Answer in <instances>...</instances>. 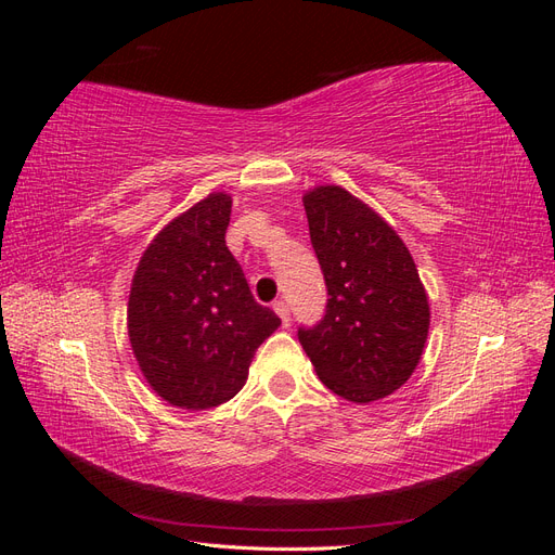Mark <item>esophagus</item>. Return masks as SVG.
Listing matches in <instances>:
<instances>
[{"label":"esophagus","instance_id":"1","mask_svg":"<svg viewBox=\"0 0 555 555\" xmlns=\"http://www.w3.org/2000/svg\"><path fill=\"white\" fill-rule=\"evenodd\" d=\"M273 310L278 312V317L282 319V326H289V306L284 304V300H275Z\"/></svg>","mask_w":555,"mask_h":555}]
</instances>
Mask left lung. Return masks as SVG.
I'll return each instance as SVG.
<instances>
[{
    "mask_svg": "<svg viewBox=\"0 0 555 555\" xmlns=\"http://www.w3.org/2000/svg\"><path fill=\"white\" fill-rule=\"evenodd\" d=\"M326 312L298 340L333 393L373 402L410 379L430 310L410 249L363 201L326 184L304 196Z\"/></svg>",
    "mask_w": 555,
    "mask_h": 555,
    "instance_id": "8db88e82",
    "label": "left lung"
}]
</instances>
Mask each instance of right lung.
<instances>
[{
  "label": "right lung",
  "instance_id": "right-lung-1",
  "mask_svg": "<svg viewBox=\"0 0 555 555\" xmlns=\"http://www.w3.org/2000/svg\"><path fill=\"white\" fill-rule=\"evenodd\" d=\"M231 196L217 192L164 227L131 282L127 326L150 386L182 410L236 396L280 317L259 306L224 233Z\"/></svg>",
  "mask_w": 555,
  "mask_h": 555
}]
</instances>
